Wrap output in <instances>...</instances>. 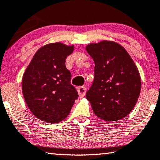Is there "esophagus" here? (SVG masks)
Returning <instances> with one entry per match:
<instances>
[{"instance_id":"esophagus-1","label":"esophagus","mask_w":160,"mask_h":160,"mask_svg":"<svg viewBox=\"0 0 160 160\" xmlns=\"http://www.w3.org/2000/svg\"><path fill=\"white\" fill-rule=\"evenodd\" d=\"M77 91H78V96H79V98H83L85 95V94H86L87 89L84 87H80L77 89Z\"/></svg>"}]
</instances>
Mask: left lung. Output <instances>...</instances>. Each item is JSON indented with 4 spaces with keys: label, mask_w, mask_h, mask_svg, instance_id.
Instances as JSON below:
<instances>
[{
    "label": "left lung",
    "mask_w": 160,
    "mask_h": 160,
    "mask_svg": "<svg viewBox=\"0 0 160 160\" xmlns=\"http://www.w3.org/2000/svg\"><path fill=\"white\" fill-rule=\"evenodd\" d=\"M87 52L95 62V77L86 97L95 114L107 122L130 113L141 88L138 70L125 49L113 41L90 43Z\"/></svg>",
    "instance_id": "left-lung-1"
}]
</instances>
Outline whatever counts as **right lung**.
I'll use <instances>...</instances> for the list:
<instances>
[{
	"label": "right lung",
	"instance_id": "add662e5",
	"mask_svg": "<svg viewBox=\"0 0 160 160\" xmlns=\"http://www.w3.org/2000/svg\"><path fill=\"white\" fill-rule=\"evenodd\" d=\"M73 52V46L61 43L43 46L24 73V98L31 112L42 121L58 123L65 119L78 97L65 65Z\"/></svg>",
	"mask_w": 160,
	"mask_h": 160
}]
</instances>
